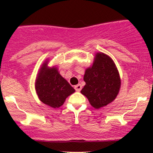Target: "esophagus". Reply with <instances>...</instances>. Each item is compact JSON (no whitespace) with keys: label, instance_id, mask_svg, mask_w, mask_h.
Listing matches in <instances>:
<instances>
[{"label":"esophagus","instance_id":"34e87169","mask_svg":"<svg viewBox=\"0 0 153 153\" xmlns=\"http://www.w3.org/2000/svg\"><path fill=\"white\" fill-rule=\"evenodd\" d=\"M75 89L76 91H80V90L82 89V85L80 84H78L75 86Z\"/></svg>","mask_w":153,"mask_h":153}]
</instances>
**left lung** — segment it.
I'll return each instance as SVG.
<instances>
[{
	"mask_svg": "<svg viewBox=\"0 0 153 153\" xmlns=\"http://www.w3.org/2000/svg\"><path fill=\"white\" fill-rule=\"evenodd\" d=\"M85 85L80 93L95 108L103 107L117 98L121 88V78L114 62L103 52H96L92 65L83 77Z\"/></svg>",
	"mask_w": 153,
	"mask_h": 153,
	"instance_id": "left-lung-1",
	"label": "left lung"
}]
</instances>
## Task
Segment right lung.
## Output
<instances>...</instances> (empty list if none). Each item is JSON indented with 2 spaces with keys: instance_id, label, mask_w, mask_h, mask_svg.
<instances>
[{
  "instance_id": "right-lung-1",
  "label": "right lung",
  "mask_w": 153,
  "mask_h": 153,
  "mask_svg": "<svg viewBox=\"0 0 153 153\" xmlns=\"http://www.w3.org/2000/svg\"><path fill=\"white\" fill-rule=\"evenodd\" d=\"M49 59L42 63L35 80V90L43 103L52 108L62 106L75 89L59 74L57 67H49Z\"/></svg>"
}]
</instances>
